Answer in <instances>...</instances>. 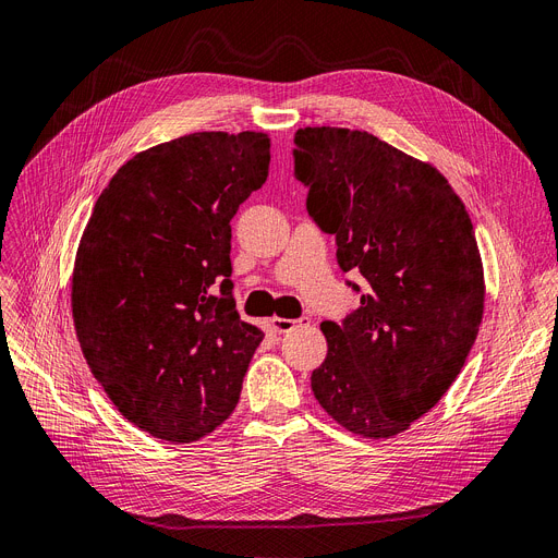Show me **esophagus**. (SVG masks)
Masks as SVG:
<instances>
[{"label":"esophagus","mask_w":558,"mask_h":558,"mask_svg":"<svg viewBox=\"0 0 558 558\" xmlns=\"http://www.w3.org/2000/svg\"><path fill=\"white\" fill-rule=\"evenodd\" d=\"M311 318L308 316H300V318H272V327L281 333L286 331H293L295 327H302V325H308Z\"/></svg>","instance_id":"esophagus-1"}]
</instances>
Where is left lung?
I'll use <instances>...</instances> for the list:
<instances>
[{
    "label": "left lung",
    "instance_id": "8db88e82",
    "mask_svg": "<svg viewBox=\"0 0 558 558\" xmlns=\"http://www.w3.org/2000/svg\"><path fill=\"white\" fill-rule=\"evenodd\" d=\"M306 213L337 240L360 306L320 325L311 373L323 410L354 435L391 437L439 403L483 318L472 219L435 167L362 130L302 128L293 148Z\"/></svg>",
    "mask_w": 558,
    "mask_h": 558
}]
</instances>
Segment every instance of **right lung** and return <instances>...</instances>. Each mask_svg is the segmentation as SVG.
I'll return each instance as SVG.
<instances>
[{
    "mask_svg": "<svg viewBox=\"0 0 558 558\" xmlns=\"http://www.w3.org/2000/svg\"><path fill=\"white\" fill-rule=\"evenodd\" d=\"M270 169L263 132H194L128 160L73 272L84 360L144 433L196 441L233 412L263 341L233 300L231 219Z\"/></svg>",
    "mask_w": 558,
    "mask_h": 558,
    "instance_id": "obj_1",
    "label": "right lung"
}]
</instances>
